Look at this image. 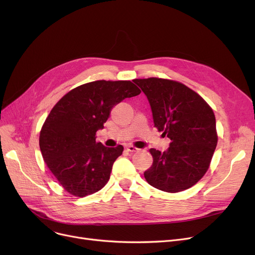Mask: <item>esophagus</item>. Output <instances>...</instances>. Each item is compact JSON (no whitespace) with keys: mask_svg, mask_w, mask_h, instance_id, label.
Wrapping results in <instances>:
<instances>
[{"mask_svg":"<svg viewBox=\"0 0 255 255\" xmlns=\"http://www.w3.org/2000/svg\"><path fill=\"white\" fill-rule=\"evenodd\" d=\"M127 150L129 151V152H138L140 149L137 148V147H135V146H131V145H129V146L127 147Z\"/></svg>","mask_w":255,"mask_h":255,"instance_id":"esophagus-1","label":"esophagus"}]
</instances>
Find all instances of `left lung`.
Here are the masks:
<instances>
[{"mask_svg": "<svg viewBox=\"0 0 255 255\" xmlns=\"http://www.w3.org/2000/svg\"><path fill=\"white\" fill-rule=\"evenodd\" d=\"M146 95L154 127L171 140L166 151L151 148L147 183L176 193L195 185L208 171L218 136L212 108L186 85L159 78L132 80Z\"/></svg>", "mask_w": 255, "mask_h": 255, "instance_id": "obj_1", "label": "left lung"}]
</instances>
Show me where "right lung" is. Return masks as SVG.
<instances>
[{
    "mask_svg": "<svg viewBox=\"0 0 255 255\" xmlns=\"http://www.w3.org/2000/svg\"><path fill=\"white\" fill-rule=\"evenodd\" d=\"M130 81H94L70 90L52 109L40 130L42 157L64 190L85 197L108 183L124 146L106 147L95 134L112 108L140 94Z\"/></svg>",
    "mask_w": 255,
    "mask_h": 255,
    "instance_id": "add662e5",
    "label": "right lung"
}]
</instances>
